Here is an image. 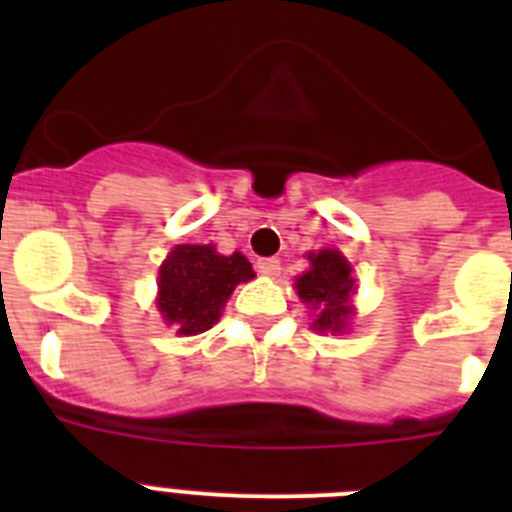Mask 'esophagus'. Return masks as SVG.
Returning a JSON list of instances; mask_svg holds the SVG:
<instances>
[{
  "label": "esophagus",
  "mask_w": 512,
  "mask_h": 512,
  "mask_svg": "<svg viewBox=\"0 0 512 512\" xmlns=\"http://www.w3.org/2000/svg\"><path fill=\"white\" fill-rule=\"evenodd\" d=\"M256 269H259V274H264V277H279L282 264H279V259H259L256 261Z\"/></svg>",
  "instance_id": "1"
}]
</instances>
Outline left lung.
Masks as SVG:
<instances>
[{
  "instance_id": "8db88e82",
  "label": "left lung",
  "mask_w": 512,
  "mask_h": 512,
  "mask_svg": "<svg viewBox=\"0 0 512 512\" xmlns=\"http://www.w3.org/2000/svg\"><path fill=\"white\" fill-rule=\"evenodd\" d=\"M307 259L312 266L297 279V295L302 297V302L312 305V310H318V318H315L312 328L341 333L346 328L348 315H351L348 295H354L351 266L333 248L310 253Z\"/></svg>"
}]
</instances>
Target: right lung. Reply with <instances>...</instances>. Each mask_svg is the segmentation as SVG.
Instances as JSON below:
<instances>
[{
    "instance_id": "obj_1",
    "label": "right lung",
    "mask_w": 512,
    "mask_h": 512,
    "mask_svg": "<svg viewBox=\"0 0 512 512\" xmlns=\"http://www.w3.org/2000/svg\"><path fill=\"white\" fill-rule=\"evenodd\" d=\"M251 277L243 253L220 256L212 246H176L158 274V310L176 333L197 336L217 323L235 284Z\"/></svg>"
}]
</instances>
